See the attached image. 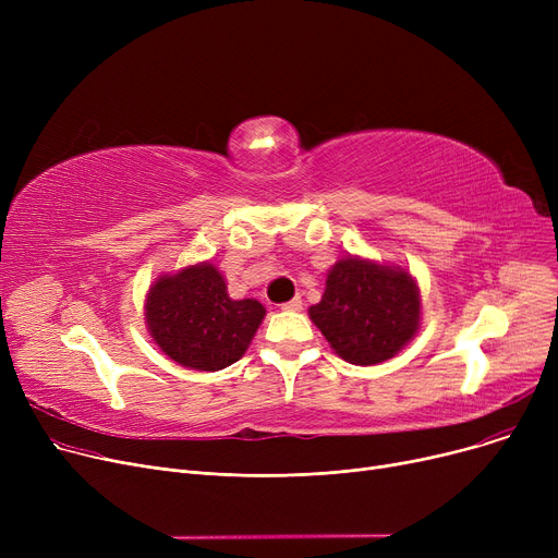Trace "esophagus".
Here are the masks:
<instances>
[{
    "instance_id": "1",
    "label": "esophagus",
    "mask_w": 558,
    "mask_h": 558,
    "mask_svg": "<svg viewBox=\"0 0 558 558\" xmlns=\"http://www.w3.org/2000/svg\"><path fill=\"white\" fill-rule=\"evenodd\" d=\"M301 307H303V301H301V296L291 299L289 303H284V305H282V310H284V312H299Z\"/></svg>"
}]
</instances>
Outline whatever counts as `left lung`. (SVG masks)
Listing matches in <instances>:
<instances>
[{
    "label": "left lung",
    "mask_w": 558,
    "mask_h": 558,
    "mask_svg": "<svg viewBox=\"0 0 558 558\" xmlns=\"http://www.w3.org/2000/svg\"><path fill=\"white\" fill-rule=\"evenodd\" d=\"M312 324L350 364L391 360L421 324V291L412 274L362 257H341L328 274Z\"/></svg>",
    "instance_id": "1"
}]
</instances>
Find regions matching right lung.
<instances>
[{
	"instance_id": "obj_1",
	"label": "right lung",
	"mask_w": 558,
	"mask_h": 558,
	"mask_svg": "<svg viewBox=\"0 0 558 558\" xmlns=\"http://www.w3.org/2000/svg\"><path fill=\"white\" fill-rule=\"evenodd\" d=\"M144 310L146 328L162 353L194 371H221L238 362L267 314L253 299L232 301L210 262L160 276Z\"/></svg>"
}]
</instances>
